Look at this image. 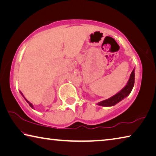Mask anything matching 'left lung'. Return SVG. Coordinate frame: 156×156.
<instances>
[{"label":"left lung","mask_w":156,"mask_h":156,"mask_svg":"<svg viewBox=\"0 0 156 156\" xmlns=\"http://www.w3.org/2000/svg\"><path fill=\"white\" fill-rule=\"evenodd\" d=\"M134 82H135V69H133V70L132 71L130 77H129V80L125 87L121 89L118 94H115L114 96L107 100H102V101L98 102L97 105L102 107H112L118 103L121 100L130 94L132 89L134 86Z\"/></svg>","instance_id":"1"}]
</instances>
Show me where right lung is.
I'll use <instances>...</instances> for the list:
<instances>
[{
  "mask_svg": "<svg viewBox=\"0 0 156 156\" xmlns=\"http://www.w3.org/2000/svg\"><path fill=\"white\" fill-rule=\"evenodd\" d=\"M20 93L21 94V95H22V96H23V98H25V100H26V101H27V103H28L29 105H30V107H31V108H32V109H34V106H33V105H32V104H31V102H30V101H28V100H27V99H26V98H25V96H23V93H22V92H21L20 91Z\"/></svg>",
  "mask_w": 156,
  "mask_h": 156,
  "instance_id": "1",
  "label": "right lung"
}]
</instances>
